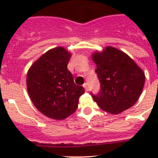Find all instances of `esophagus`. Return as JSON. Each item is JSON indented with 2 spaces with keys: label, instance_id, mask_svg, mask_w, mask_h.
Returning a JSON list of instances; mask_svg holds the SVG:
<instances>
[{
  "label": "esophagus",
  "instance_id": "obj_1",
  "mask_svg": "<svg viewBox=\"0 0 158 158\" xmlns=\"http://www.w3.org/2000/svg\"><path fill=\"white\" fill-rule=\"evenodd\" d=\"M83 87H84V88H85V91H88L89 90V85H88V83H85V84H84Z\"/></svg>",
  "mask_w": 158,
  "mask_h": 158
}]
</instances>
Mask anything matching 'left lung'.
Returning a JSON list of instances; mask_svg holds the SVG:
<instances>
[{
    "label": "left lung",
    "mask_w": 158,
    "mask_h": 158,
    "mask_svg": "<svg viewBox=\"0 0 158 158\" xmlns=\"http://www.w3.org/2000/svg\"><path fill=\"white\" fill-rule=\"evenodd\" d=\"M101 91L92 95L103 111L117 114L136 103L144 88L145 75L135 61L122 51L106 47L102 52H94Z\"/></svg>",
    "instance_id": "8db88e82"
}]
</instances>
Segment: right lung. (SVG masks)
<instances>
[{
	"instance_id": "1",
	"label": "right lung",
	"mask_w": 158,
	"mask_h": 158,
	"mask_svg": "<svg viewBox=\"0 0 158 158\" xmlns=\"http://www.w3.org/2000/svg\"><path fill=\"white\" fill-rule=\"evenodd\" d=\"M71 52L62 47L51 49L32 64L27 75V87L32 102L42 114L63 120L76 111L85 92L74 83L67 69Z\"/></svg>"
}]
</instances>
